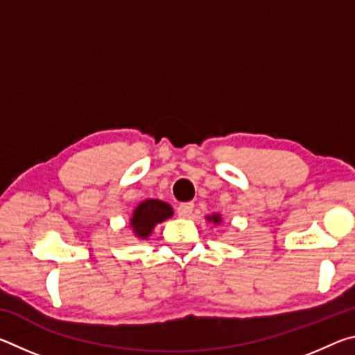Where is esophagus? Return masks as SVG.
Here are the masks:
<instances>
[{
    "mask_svg": "<svg viewBox=\"0 0 355 355\" xmlns=\"http://www.w3.org/2000/svg\"><path fill=\"white\" fill-rule=\"evenodd\" d=\"M192 209H194V203L192 202H184V203H180L177 207V214L180 218H188V216L192 213Z\"/></svg>",
    "mask_w": 355,
    "mask_h": 355,
    "instance_id": "esophagus-1",
    "label": "esophagus"
}]
</instances>
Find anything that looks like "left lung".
<instances>
[{
  "label": "left lung",
  "mask_w": 355,
  "mask_h": 355,
  "mask_svg": "<svg viewBox=\"0 0 355 355\" xmlns=\"http://www.w3.org/2000/svg\"><path fill=\"white\" fill-rule=\"evenodd\" d=\"M208 220H213L214 224H219L220 218H219V214H213V216H208Z\"/></svg>",
  "instance_id": "1"
}]
</instances>
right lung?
I'll return each mask as SVG.
<instances>
[{
	"label": "right lung",
	"mask_w": 355,
	"mask_h": 355,
	"mask_svg": "<svg viewBox=\"0 0 355 355\" xmlns=\"http://www.w3.org/2000/svg\"><path fill=\"white\" fill-rule=\"evenodd\" d=\"M173 214L171 205L161 200H146L136 207L133 218H131V227L139 238H147L156 224L169 219Z\"/></svg>",
	"instance_id": "right-lung-1"
}]
</instances>
